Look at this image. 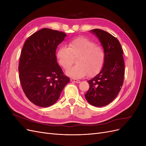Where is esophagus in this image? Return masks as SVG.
Wrapping results in <instances>:
<instances>
[{
    "instance_id": "34e87169",
    "label": "esophagus",
    "mask_w": 146,
    "mask_h": 146,
    "mask_svg": "<svg viewBox=\"0 0 146 146\" xmlns=\"http://www.w3.org/2000/svg\"><path fill=\"white\" fill-rule=\"evenodd\" d=\"M70 81L72 82L77 83H79L80 82V80H77V79H75V78H71V79H70Z\"/></svg>"
}]
</instances>
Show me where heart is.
<instances>
[{"label":"heart","instance_id":"obj_1","mask_svg":"<svg viewBox=\"0 0 146 146\" xmlns=\"http://www.w3.org/2000/svg\"><path fill=\"white\" fill-rule=\"evenodd\" d=\"M56 59L64 69H68L76 59L77 65L66 71L68 76L76 78L88 74L93 77L102 69L105 52L102 47L86 37H78L70 40L68 47H61L56 51Z\"/></svg>","mask_w":146,"mask_h":146}]
</instances>
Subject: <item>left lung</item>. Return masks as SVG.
<instances>
[{
  "label": "left lung",
  "mask_w": 146,
  "mask_h": 146,
  "mask_svg": "<svg viewBox=\"0 0 146 146\" xmlns=\"http://www.w3.org/2000/svg\"><path fill=\"white\" fill-rule=\"evenodd\" d=\"M90 32L99 39L105 60L101 71L88 81L90 88L85 97L91 105L101 107L111 103L122 86L125 72L123 50L118 39L110 33L98 29Z\"/></svg>",
  "instance_id": "1"
}]
</instances>
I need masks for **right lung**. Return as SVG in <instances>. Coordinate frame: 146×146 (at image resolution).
Listing matches in <instances>:
<instances>
[{
    "label": "right lung",
    "mask_w": 146,
    "mask_h": 146,
    "mask_svg": "<svg viewBox=\"0 0 146 146\" xmlns=\"http://www.w3.org/2000/svg\"><path fill=\"white\" fill-rule=\"evenodd\" d=\"M65 33L42 29L25 41L19 64V80L25 96L33 104L48 107L58 100L70 79L56 61V49Z\"/></svg>",
    "instance_id": "obj_1"
}]
</instances>
